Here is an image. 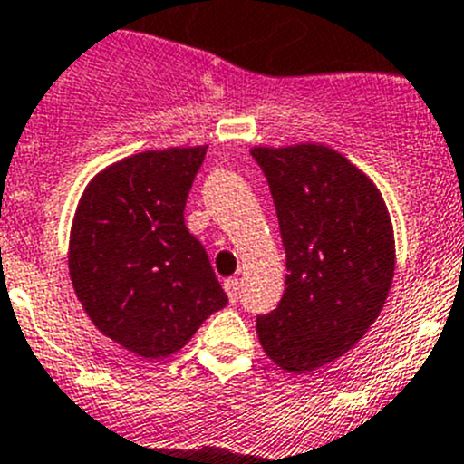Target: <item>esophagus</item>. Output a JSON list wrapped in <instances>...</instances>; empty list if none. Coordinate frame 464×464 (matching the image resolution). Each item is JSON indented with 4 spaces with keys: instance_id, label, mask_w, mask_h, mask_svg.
Listing matches in <instances>:
<instances>
[{
    "instance_id": "obj_1",
    "label": "esophagus",
    "mask_w": 464,
    "mask_h": 464,
    "mask_svg": "<svg viewBox=\"0 0 464 464\" xmlns=\"http://www.w3.org/2000/svg\"><path fill=\"white\" fill-rule=\"evenodd\" d=\"M224 290H227L231 304H236V301L240 299V281H237V278H227V281H224Z\"/></svg>"
}]
</instances>
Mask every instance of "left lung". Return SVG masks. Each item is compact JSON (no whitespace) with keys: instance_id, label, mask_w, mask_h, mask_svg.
Masks as SVG:
<instances>
[{"instance_id":"8db88e82","label":"left lung","mask_w":464,"mask_h":464,"mask_svg":"<svg viewBox=\"0 0 464 464\" xmlns=\"http://www.w3.org/2000/svg\"><path fill=\"white\" fill-rule=\"evenodd\" d=\"M285 249V292L256 322L263 352L290 374L344 356L379 319L394 278V231L376 183L328 145L251 147Z\"/></svg>"}]
</instances>
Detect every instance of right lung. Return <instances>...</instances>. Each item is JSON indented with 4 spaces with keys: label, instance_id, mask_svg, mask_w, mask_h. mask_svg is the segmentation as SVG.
<instances>
[{
    "label": "right lung",
    "instance_id": "1",
    "mask_svg": "<svg viewBox=\"0 0 464 464\" xmlns=\"http://www.w3.org/2000/svg\"><path fill=\"white\" fill-rule=\"evenodd\" d=\"M206 147H168L111 163L81 195L70 278L90 322L145 361L181 352L228 304L183 208Z\"/></svg>",
    "mask_w": 464,
    "mask_h": 464
}]
</instances>
